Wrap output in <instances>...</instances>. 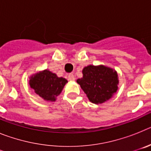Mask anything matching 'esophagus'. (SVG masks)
Masks as SVG:
<instances>
[{
	"label": "esophagus",
	"mask_w": 151,
	"mask_h": 151,
	"mask_svg": "<svg viewBox=\"0 0 151 151\" xmlns=\"http://www.w3.org/2000/svg\"><path fill=\"white\" fill-rule=\"evenodd\" d=\"M68 79H69V81H73V80H75L74 75H73V74H69V76H68Z\"/></svg>",
	"instance_id": "esophagus-1"
}]
</instances>
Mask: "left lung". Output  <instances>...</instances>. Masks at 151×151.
Listing matches in <instances>:
<instances>
[{
	"label": "left lung",
	"instance_id": "1",
	"mask_svg": "<svg viewBox=\"0 0 151 151\" xmlns=\"http://www.w3.org/2000/svg\"><path fill=\"white\" fill-rule=\"evenodd\" d=\"M83 77L77 80L89 101L102 104L117 91L119 83L116 72L104 66H88L82 70Z\"/></svg>",
	"mask_w": 151,
	"mask_h": 151
}]
</instances>
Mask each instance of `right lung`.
<instances>
[{
  "label": "right lung",
  "instance_id": "right-lung-1",
  "mask_svg": "<svg viewBox=\"0 0 151 151\" xmlns=\"http://www.w3.org/2000/svg\"><path fill=\"white\" fill-rule=\"evenodd\" d=\"M67 83L66 78H59L48 70L36 73L31 77L29 85L37 94L46 101H54Z\"/></svg>",
  "mask_w": 151,
  "mask_h": 151
}]
</instances>
